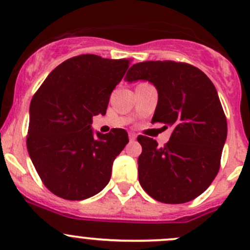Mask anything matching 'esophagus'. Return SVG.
Listing matches in <instances>:
<instances>
[{
  "label": "esophagus",
  "mask_w": 250,
  "mask_h": 250,
  "mask_svg": "<svg viewBox=\"0 0 250 250\" xmlns=\"http://www.w3.org/2000/svg\"><path fill=\"white\" fill-rule=\"evenodd\" d=\"M137 139V134H135V133H133V132H129V140H135Z\"/></svg>",
  "instance_id": "1"
}]
</instances>
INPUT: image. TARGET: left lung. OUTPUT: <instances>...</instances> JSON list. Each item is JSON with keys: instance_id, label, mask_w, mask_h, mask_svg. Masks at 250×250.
<instances>
[{"instance_id": "8db88e82", "label": "left lung", "mask_w": 250, "mask_h": 250, "mask_svg": "<svg viewBox=\"0 0 250 250\" xmlns=\"http://www.w3.org/2000/svg\"><path fill=\"white\" fill-rule=\"evenodd\" d=\"M128 82L146 80L158 90L152 122L172 127L170 139L158 146L139 135L141 188L156 201L180 204L209 188L220 168L228 122L213 82L200 69L173 60L143 62L127 72Z\"/></svg>"}]
</instances>
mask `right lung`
<instances>
[{
	"mask_svg": "<svg viewBox=\"0 0 250 250\" xmlns=\"http://www.w3.org/2000/svg\"><path fill=\"white\" fill-rule=\"evenodd\" d=\"M130 59L95 54L70 58L55 67L32 97L26 146L44 186L58 197L81 201L97 195L127 145L125 129L93 134L92 117L105 115L110 95Z\"/></svg>",
	"mask_w": 250,
	"mask_h": 250,
	"instance_id": "add662e5",
	"label": "right lung"
}]
</instances>
